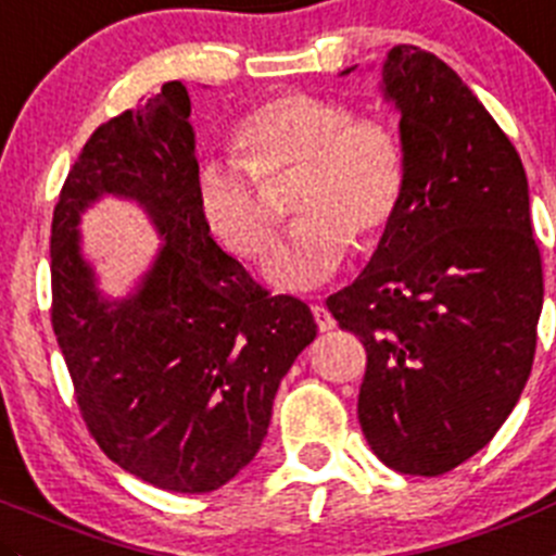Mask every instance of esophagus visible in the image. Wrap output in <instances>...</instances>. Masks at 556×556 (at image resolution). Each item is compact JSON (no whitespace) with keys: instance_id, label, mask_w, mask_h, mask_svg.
<instances>
[{"instance_id":"1","label":"esophagus","mask_w":556,"mask_h":556,"mask_svg":"<svg viewBox=\"0 0 556 556\" xmlns=\"http://www.w3.org/2000/svg\"><path fill=\"white\" fill-rule=\"evenodd\" d=\"M311 311H314L316 327H319L321 332H327V330H332V327H336V319H332V314L325 308V305H314Z\"/></svg>"}]
</instances>
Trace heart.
Listing matches in <instances>:
<instances>
[{"mask_svg":"<svg viewBox=\"0 0 556 556\" xmlns=\"http://www.w3.org/2000/svg\"><path fill=\"white\" fill-rule=\"evenodd\" d=\"M237 161L195 168V207L210 235L242 258L267 253L278 213L255 182L298 168L292 210L300 213L264 264L267 281L308 292L330 281L363 242L382 237L406 185L401 136L379 116L321 94L287 92L253 105L231 130Z\"/></svg>","mask_w":556,"mask_h":556,"instance_id":"obj_1","label":"heart"}]
</instances>
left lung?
<instances>
[{"mask_svg":"<svg viewBox=\"0 0 556 556\" xmlns=\"http://www.w3.org/2000/svg\"><path fill=\"white\" fill-rule=\"evenodd\" d=\"M382 92L401 114L404 195L327 308L366 346L357 417L371 451L433 478L489 445L530 379L541 251L519 152L458 73L395 46Z\"/></svg>","mask_w":556,"mask_h":556,"instance_id":"1","label":"left lung"}]
</instances>
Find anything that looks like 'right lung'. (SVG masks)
<instances>
[{
	"mask_svg": "<svg viewBox=\"0 0 556 556\" xmlns=\"http://www.w3.org/2000/svg\"><path fill=\"white\" fill-rule=\"evenodd\" d=\"M195 136L182 81L100 125L51 224V325L100 451L177 494H207L253 462L273 399L316 338L308 305L269 294L220 251L195 207ZM130 198L164 245L128 299L109 301L80 253V215Z\"/></svg>",
	"mask_w": 556,
	"mask_h": 556,
	"instance_id": "obj_1",
	"label": "right lung"
}]
</instances>
